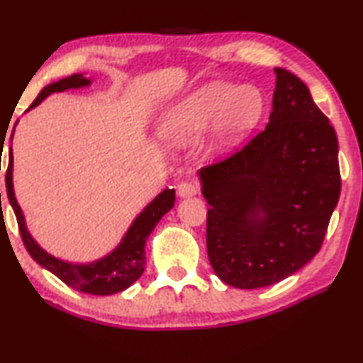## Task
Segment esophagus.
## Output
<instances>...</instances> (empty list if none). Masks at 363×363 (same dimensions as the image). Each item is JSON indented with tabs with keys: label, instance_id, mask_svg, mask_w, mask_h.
<instances>
[{
	"label": "esophagus",
	"instance_id": "34e87169",
	"mask_svg": "<svg viewBox=\"0 0 363 363\" xmlns=\"http://www.w3.org/2000/svg\"><path fill=\"white\" fill-rule=\"evenodd\" d=\"M177 194H179V197H182V199L197 196L199 186L194 182H181L179 186H177Z\"/></svg>",
	"mask_w": 363,
	"mask_h": 363
}]
</instances>
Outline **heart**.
Wrapping results in <instances>:
<instances>
[{
  "instance_id": "b5f03b06",
  "label": "heart",
  "mask_w": 363,
  "mask_h": 363,
  "mask_svg": "<svg viewBox=\"0 0 363 363\" xmlns=\"http://www.w3.org/2000/svg\"><path fill=\"white\" fill-rule=\"evenodd\" d=\"M264 96L252 85L213 80L199 86L162 116L161 138L171 146H186L213 123L211 150L222 152L252 131L262 118Z\"/></svg>"
}]
</instances>
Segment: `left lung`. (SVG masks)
<instances>
[{"mask_svg": "<svg viewBox=\"0 0 363 363\" xmlns=\"http://www.w3.org/2000/svg\"><path fill=\"white\" fill-rule=\"evenodd\" d=\"M269 121L247 146L199 179L207 212V253L223 283L274 284L320 250L340 196L339 143L303 80L274 69Z\"/></svg>", "mask_w": 363, "mask_h": 363, "instance_id": "left-lung-1", "label": "left lung"}]
</instances>
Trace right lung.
I'll use <instances>...</instances> for the list:
<instances>
[{"label":"right lung","mask_w":363,"mask_h":363,"mask_svg":"<svg viewBox=\"0 0 363 363\" xmlns=\"http://www.w3.org/2000/svg\"><path fill=\"white\" fill-rule=\"evenodd\" d=\"M90 84V79L84 77L82 74H74L70 75V77L60 79L57 82H54V84L45 85L44 89L40 90L38 99H35L33 101V105L29 106V110L38 106L45 96L54 94V91L82 89V86H89ZM6 191L9 203H11L14 213H16L19 232H21L24 247H26L34 262L39 263L43 268L49 269L50 273L55 274L59 279H62V281L70 286V288L77 289L80 293L94 296H110L120 293V291L130 288V286L141 277L146 264V240L150 237V233L155 230L157 222L164 217V213H167L172 207H174L176 201L174 189H164V191L157 194V196L143 208L140 216L133 220L130 228L125 233V237L121 238L118 247H116L113 252H110L108 255H105L104 258L95 259V262L91 263H70L65 262V259L55 258L50 253L45 252V250L40 248L38 242L33 238V235L29 233L23 211L16 201V196H14L11 147H9V162L6 171Z\"/></svg>","instance_id":"right-lung-1"}]
</instances>
